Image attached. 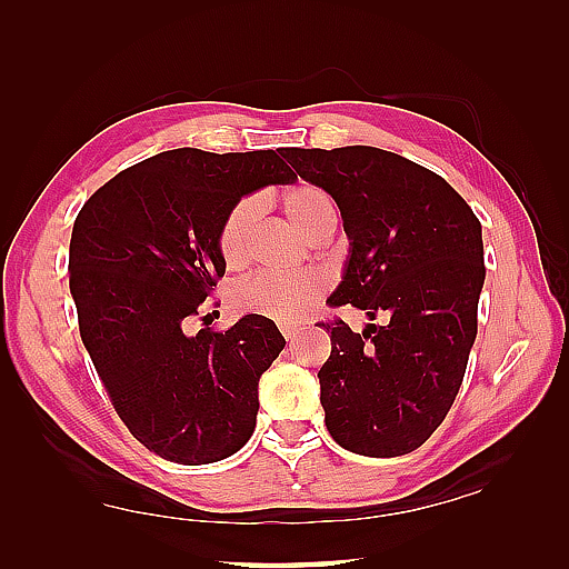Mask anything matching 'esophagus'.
Returning <instances> with one entry per match:
<instances>
[{"mask_svg":"<svg viewBox=\"0 0 569 569\" xmlns=\"http://www.w3.org/2000/svg\"><path fill=\"white\" fill-rule=\"evenodd\" d=\"M281 332H283V337H286L288 342H293L296 337H298V332H300V328H298V325H283Z\"/></svg>","mask_w":569,"mask_h":569,"instance_id":"34e87169","label":"esophagus"}]
</instances>
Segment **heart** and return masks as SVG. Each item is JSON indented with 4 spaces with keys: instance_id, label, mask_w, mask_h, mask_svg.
<instances>
[{
    "instance_id": "1",
    "label": "heart",
    "mask_w": 569,
    "mask_h": 569,
    "mask_svg": "<svg viewBox=\"0 0 569 569\" xmlns=\"http://www.w3.org/2000/svg\"><path fill=\"white\" fill-rule=\"evenodd\" d=\"M283 214L300 234L318 237L325 229L337 227V204L328 190L312 183H298L283 192ZM259 217V202L239 200L227 212L220 227V253L227 266H241L249 257L253 224ZM325 293V281L318 273H259L241 281L232 293V306L244 316H261L281 325H293L318 306Z\"/></svg>"
}]
</instances>
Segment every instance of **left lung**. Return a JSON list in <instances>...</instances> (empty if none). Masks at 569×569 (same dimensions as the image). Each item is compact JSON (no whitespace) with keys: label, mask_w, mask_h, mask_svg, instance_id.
<instances>
[{"label":"left lung","mask_w":569,"mask_h":569,"mask_svg":"<svg viewBox=\"0 0 569 569\" xmlns=\"http://www.w3.org/2000/svg\"><path fill=\"white\" fill-rule=\"evenodd\" d=\"M342 212L349 259L332 308L365 310L367 330L322 322L332 352L318 371L332 440L365 457L418 450L462 386L485 286L481 224L438 173L373 149L281 151Z\"/></svg>","instance_id":"1"}]
</instances>
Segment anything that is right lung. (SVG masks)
Listing matches in <instances>:
<instances>
[{
	"mask_svg": "<svg viewBox=\"0 0 569 569\" xmlns=\"http://www.w3.org/2000/svg\"><path fill=\"white\" fill-rule=\"evenodd\" d=\"M293 180L271 149H173L107 180L76 217L68 271L82 345L117 416L168 462H220L257 428L259 379L283 335L261 316L224 332L190 322L224 276L227 212Z\"/></svg>",
	"mask_w": 569,
	"mask_h": 569,
	"instance_id": "right-lung-1",
	"label": "right lung"
}]
</instances>
